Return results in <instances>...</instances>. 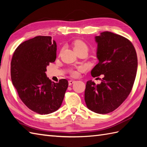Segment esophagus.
I'll return each mask as SVG.
<instances>
[{"label": "esophagus", "mask_w": 147, "mask_h": 147, "mask_svg": "<svg viewBox=\"0 0 147 147\" xmlns=\"http://www.w3.org/2000/svg\"><path fill=\"white\" fill-rule=\"evenodd\" d=\"M75 82V81L74 80H69V85H73V84Z\"/></svg>", "instance_id": "esophagus-1"}]
</instances>
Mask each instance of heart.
<instances>
[{
	"instance_id": "obj_1",
	"label": "heart",
	"mask_w": 147,
	"mask_h": 147,
	"mask_svg": "<svg viewBox=\"0 0 147 147\" xmlns=\"http://www.w3.org/2000/svg\"><path fill=\"white\" fill-rule=\"evenodd\" d=\"M73 49L74 51H77V50H81V49H84L88 51V45H87L83 41H82V40H75V41L73 43ZM71 74L73 76H77L78 75V71H72Z\"/></svg>"
}]
</instances>
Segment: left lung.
Wrapping results in <instances>:
<instances>
[{
    "mask_svg": "<svg viewBox=\"0 0 147 147\" xmlns=\"http://www.w3.org/2000/svg\"><path fill=\"white\" fill-rule=\"evenodd\" d=\"M98 63L93 68V77L103 74L98 85L86 82L85 101L90 110L105 114L122 104L131 91L138 67L137 55L128 39L110 32L95 37Z\"/></svg>",
    "mask_w": 147,
    "mask_h": 147,
    "instance_id": "1",
    "label": "left lung"
}]
</instances>
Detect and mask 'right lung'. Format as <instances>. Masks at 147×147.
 <instances>
[{"mask_svg": "<svg viewBox=\"0 0 147 147\" xmlns=\"http://www.w3.org/2000/svg\"><path fill=\"white\" fill-rule=\"evenodd\" d=\"M57 44L49 36H38L23 42L15 50L11 62L12 85L31 110L40 114L58 110L68 87L67 80L52 82L47 66L56 59Z\"/></svg>", "mask_w": 147, "mask_h": 147, "instance_id": "obj_1", "label": "right lung"}]
</instances>
